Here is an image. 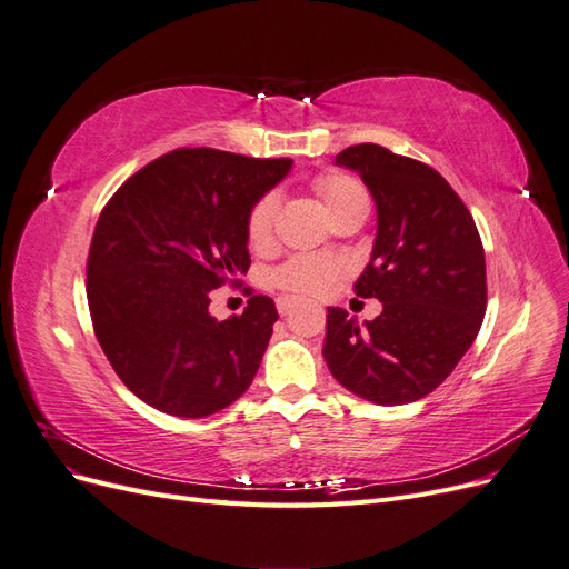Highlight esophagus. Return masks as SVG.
I'll return each mask as SVG.
<instances>
[{
	"instance_id": "obj_1",
	"label": "esophagus",
	"mask_w": 569,
	"mask_h": 569,
	"mask_svg": "<svg viewBox=\"0 0 569 569\" xmlns=\"http://www.w3.org/2000/svg\"><path fill=\"white\" fill-rule=\"evenodd\" d=\"M295 303H297L295 299H289V297H280V299H278V311H280L282 316H287V313L291 311V308H295Z\"/></svg>"
}]
</instances>
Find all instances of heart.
I'll return each instance as SVG.
<instances>
[{
  "mask_svg": "<svg viewBox=\"0 0 569 569\" xmlns=\"http://www.w3.org/2000/svg\"><path fill=\"white\" fill-rule=\"evenodd\" d=\"M316 192L330 220L356 209V206L368 203L363 187H360L353 178L341 176V173L320 176L316 180ZM274 216H278V199H274V194H266L251 209L247 220V237L253 249H263L270 244ZM337 278H339V266L330 261V258H320V256H295L272 272L274 284L297 297H320L325 291L332 289Z\"/></svg>",
  "mask_w": 569,
  "mask_h": 569,
  "instance_id": "b5f03b06",
  "label": "heart"
}]
</instances>
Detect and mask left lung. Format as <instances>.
<instances>
[{"instance_id":"8db88e82","label":"left lung","mask_w":569,"mask_h":569,"mask_svg":"<svg viewBox=\"0 0 569 569\" xmlns=\"http://www.w3.org/2000/svg\"><path fill=\"white\" fill-rule=\"evenodd\" d=\"M370 189L377 234L353 289L382 301L358 325L327 308L322 356L335 380L377 406H403L435 391L472 347L487 311L485 247L470 211L435 168L356 144L337 153Z\"/></svg>"}]
</instances>
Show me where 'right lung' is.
I'll return each mask as SVG.
<instances>
[{"label":"right lung","mask_w":569,"mask_h":569,"mask_svg":"<svg viewBox=\"0 0 569 569\" xmlns=\"http://www.w3.org/2000/svg\"><path fill=\"white\" fill-rule=\"evenodd\" d=\"M291 163L178 149L137 170L101 211L88 258L94 335L151 408L206 418L249 389L278 308L256 295L242 316L216 320L211 291L249 270V213Z\"/></svg>","instance_id":"1"}]
</instances>
